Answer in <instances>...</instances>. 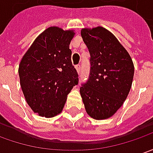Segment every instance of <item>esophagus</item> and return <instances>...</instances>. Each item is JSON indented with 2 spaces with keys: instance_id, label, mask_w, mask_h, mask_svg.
Masks as SVG:
<instances>
[{
  "instance_id": "1",
  "label": "esophagus",
  "mask_w": 153,
  "mask_h": 153,
  "mask_svg": "<svg viewBox=\"0 0 153 153\" xmlns=\"http://www.w3.org/2000/svg\"><path fill=\"white\" fill-rule=\"evenodd\" d=\"M75 68H76L77 72L79 74V73H80V69H81V67H80V65H79V64L76 65V66H75Z\"/></svg>"
}]
</instances>
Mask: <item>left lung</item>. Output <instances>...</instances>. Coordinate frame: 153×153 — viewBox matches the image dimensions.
<instances>
[{"mask_svg":"<svg viewBox=\"0 0 153 153\" xmlns=\"http://www.w3.org/2000/svg\"><path fill=\"white\" fill-rule=\"evenodd\" d=\"M81 36L91 55L89 79L79 90L82 100L91 118L108 119L128 97L134 64L128 51L108 29H82Z\"/></svg>","mask_w":153,"mask_h":153,"instance_id":"obj_1","label":"left lung"}]
</instances>
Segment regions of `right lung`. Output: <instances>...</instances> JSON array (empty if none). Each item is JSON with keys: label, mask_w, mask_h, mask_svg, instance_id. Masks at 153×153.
<instances>
[{"label": "right lung", "mask_w": 153, "mask_h": 153, "mask_svg": "<svg viewBox=\"0 0 153 153\" xmlns=\"http://www.w3.org/2000/svg\"><path fill=\"white\" fill-rule=\"evenodd\" d=\"M73 30L50 27L34 40L19 64L20 85L34 113L52 118L62 111L67 97L78 85L69 44Z\"/></svg>", "instance_id": "obj_1"}]
</instances>
